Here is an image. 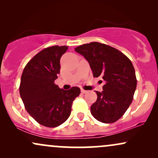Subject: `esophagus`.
Listing matches in <instances>:
<instances>
[{"label": "esophagus", "instance_id": "1", "mask_svg": "<svg viewBox=\"0 0 158 158\" xmlns=\"http://www.w3.org/2000/svg\"><path fill=\"white\" fill-rule=\"evenodd\" d=\"M81 92L82 94H87L88 93V90H84V89H81Z\"/></svg>", "mask_w": 158, "mask_h": 158}]
</instances>
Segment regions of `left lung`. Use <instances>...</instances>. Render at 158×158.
<instances>
[{"label": "left lung", "mask_w": 158, "mask_h": 158, "mask_svg": "<svg viewBox=\"0 0 158 158\" xmlns=\"http://www.w3.org/2000/svg\"><path fill=\"white\" fill-rule=\"evenodd\" d=\"M75 51L88 61L94 77L105 82L102 91H96L97 99L90 107L91 114L99 122H116L131 105L137 87L131 61L117 49L99 42L81 45Z\"/></svg>", "instance_id": "1"}]
</instances>
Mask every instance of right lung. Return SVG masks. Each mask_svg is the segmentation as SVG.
Returning <instances> with one entry per match:
<instances>
[{
  "mask_svg": "<svg viewBox=\"0 0 158 158\" xmlns=\"http://www.w3.org/2000/svg\"><path fill=\"white\" fill-rule=\"evenodd\" d=\"M68 46L45 48L27 63L21 75L19 91L25 108L39 124L54 128L64 123L80 88L63 90L54 81L60 73V59Z\"/></svg>",
  "mask_w": 158,
  "mask_h": 158,
  "instance_id": "1",
  "label": "right lung"
}]
</instances>
